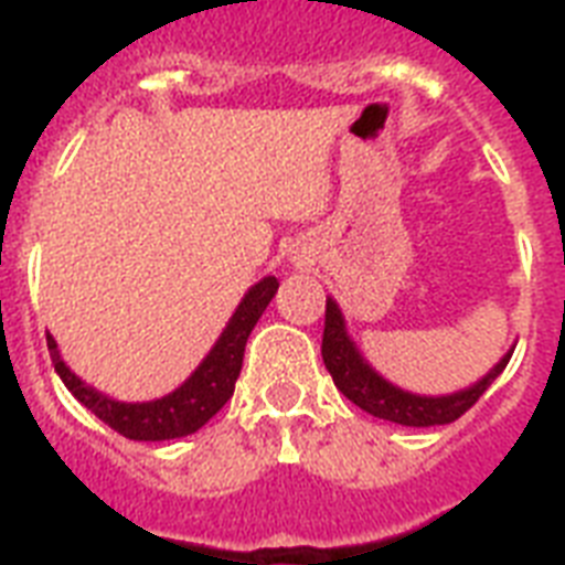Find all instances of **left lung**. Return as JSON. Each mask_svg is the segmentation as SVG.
I'll return each instance as SVG.
<instances>
[{"mask_svg": "<svg viewBox=\"0 0 565 565\" xmlns=\"http://www.w3.org/2000/svg\"><path fill=\"white\" fill-rule=\"evenodd\" d=\"M510 349L495 366H492L481 381H475L466 390L448 395H416L407 393L402 386L390 384L384 375H377L370 366V361L363 358L361 349L354 345L345 328L343 310L334 299H328L326 305V334H322V361L326 370L334 377L337 390L358 404L361 411L372 413L377 419L395 422V425H407V428H430V425H448V422L460 419L469 407H472L487 386L504 372L508 366Z\"/></svg>", "mask_w": 565, "mask_h": 565, "instance_id": "8db88e82", "label": "left lung"}]
</instances>
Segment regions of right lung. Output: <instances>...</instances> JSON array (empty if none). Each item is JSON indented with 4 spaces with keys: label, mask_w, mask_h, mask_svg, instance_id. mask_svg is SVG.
Returning a JSON list of instances; mask_svg holds the SVG:
<instances>
[{
    "label": "right lung",
    "mask_w": 565,
    "mask_h": 565,
    "mask_svg": "<svg viewBox=\"0 0 565 565\" xmlns=\"http://www.w3.org/2000/svg\"><path fill=\"white\" fill-rule=\"evenodd\" d=\"M275 290H278L275 275H266L255 287H248L237 310L231 313L228 326L222 328L220 340L213 343L211 352L204 354V361L190 372L188 381L175 386L172 393L152 398V402H117L96 386L84 384L82 377L64 363L52 334H46L49 354H52L55 372L61 375L66 390L122 437L140 439V443L188 437V434H195L202 428L204 422L213 419L222 411V404L234 395V384H237L239 370H243L246 340L266 305L273 301Z\"/></svg>",
    "instance_id": "add662e5"
}]
</instances>
